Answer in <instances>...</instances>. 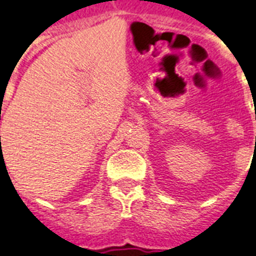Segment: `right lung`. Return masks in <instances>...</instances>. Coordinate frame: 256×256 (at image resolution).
Here are the masks:
<instances>
[{
  "mask_svg": "<svg viewBox=\"0 0 256 256\" xmlns=\"http://www.w3.org/2000/svg\"><path fill=\"white\" fill-rule=\"evenodd\" d=\"M0 138H1V136H0Z\"/></svg>",
  "mask_w": 256,
  "mask_h": 256,
  "instance_id": "right-lung-1",
  "label": "right lung"
}]
</instances>
